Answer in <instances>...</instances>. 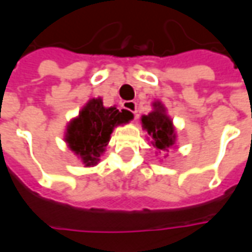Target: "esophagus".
<instances>
[{
  "label": "esophagus",
  "instance_id": "1",
  "mask_svg": "<svg viewBox=\"0 0 252 252\" xmlns=\"http://www.w3.org/2000/svg\"><path fill=\"white\" fill-rule=\"evenodd\" d=\"M123 108H124V109H126V111L132 112L135 116H136V113H137V107H136L135 101H124L123 102Z\"/></svg>",
  "mask_w": 252,
  "mask_h": 252
}]
</instances>
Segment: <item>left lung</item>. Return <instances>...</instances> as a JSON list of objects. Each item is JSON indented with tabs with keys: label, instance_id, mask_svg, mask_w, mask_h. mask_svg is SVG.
<instances>
[{
	"label": "left lung",
	"instance_id": "1",
	"mask_svg": "<svg viewBox=\"0 0 252 252\" xmlns=\"http://www.w3.org/2000/svg\"><path fill=\"white\" fill-rule=\"evenodd\" d=\"M141 126L147 131V139L156 151L167 152L176 145V129L172 119L167 113V108L160 100L152 102V111L141 116Z\"/></svg>",
	"mask_w": 252,
	"mask_h": 252
}]
</instances>
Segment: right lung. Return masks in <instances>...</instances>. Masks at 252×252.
Wrapping results in <instances>:
<instances>
[{
  "label": "right lung",
  "instance_id": "add662e5",
  "mask_svg": "<svg viewBox=\"0 0 252 252\" xmlns=\"http://www.w3.org/2000/svg\"><path fill=\"white\" fill-rule=\"evenodd\" d=\"M132 119L133 115L129 111L120 112L116 105L104 107L101 97L91 98L81 108L79 116L68 123L64 140L84 167H93L105 152L113 129L128 124Z\"/></svg>",
  "mask_w": 252,
  "mask_h": 252
}]
</instances>
